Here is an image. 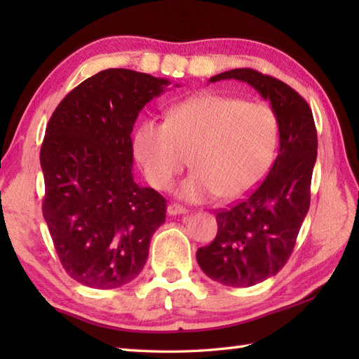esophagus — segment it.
I'll use <instances>...</instances> for the list:
<instances>
[{"label":"esophagus","mask_w":359,"mask_h":359,"mask_svg":"<svg viewBox=\"0 0 359 359\" xmlns=\"http://www.w3.org/2000/svg\"><path fill=\"white\" fill-rule=\"evenodd\" d=\"M166 211H168V215H170V216H180V215H187V212H188L187 208L180 207V205H177V203L168 205Z\"/></svg>","instance_id":"esophagus-1"}]
</instances>
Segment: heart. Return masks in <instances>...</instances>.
I'll use <instances>...</instances> for the list:
<instances>
[{
	"label": "heart",
	"instance_id": "b5f03b06",
	"mask_svg": "<svg viewBox=\"0 0 359 359\" xmlns=\"http://www.w3.org/2000/svg\"><path fill=\"white\" fill-rule=\"evenodd\" d=\"M279 129L265 103L203 94L174 106L166 123L143 120L134 152L151 185L168 189L184 171H194L177 189L180 199L203 202L216 194L234 199L261 180L274 160Z\"/></svg>",
	"mask_w": 359,
	"mask_h": 359
}]
</instances>
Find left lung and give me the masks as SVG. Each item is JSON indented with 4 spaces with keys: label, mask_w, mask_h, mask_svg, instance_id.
<instances>
[{
    "label": "left lung",
    "mask_w": 359,
    "mask_h": 359,
    "mask_svg": "<svg viewBox=\"0 0 359 359\" xmlns=\"http://www.w3.org/2000/svg\"><path fill=\"white\" fill-rule=\"evenodd\" d=\"M239 80L269 100L278 120L279 154L265 180L245 199L220 210L217 234L197 250V264L212 280L251 287L285 265L310 207L318 156L315 120L307 102L284 81L255 69H231L210 83Z\"/></svg>",
    "instance_id": "left-lung-1"
}]
</instances>
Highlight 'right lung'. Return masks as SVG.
Listing matches in <instances>:
<instances>
[{"label":"right lung","instance_id":"add662e5","mask_svg":"<svg viewBox=\"0 0 359 359\" xmlns=\"http://www.w3.org/2000/svg\"><path fill=\"white\" fill-rule=\"evenodd\" d=\"M170 85L131 69L102 71L63 98L46 128L43 216L63 269L83 285L109 290L139 276L165 222L163 197L134 180L131 133L144 104Z\"/></svg>","mask_w":359,"mask_h":359}]
</instances>
